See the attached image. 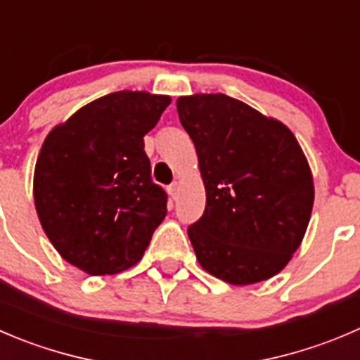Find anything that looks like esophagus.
<instances>
[{"label":"esophagus","instance_id":"34e87169","mask_svg":"<svg viewBox=\"0 0 360 360\" xmlns=\"http://www.w3.org/2000/svg\"><path fill=\"white\" fill-rule=\"evenodd\" d=\"M169 193H170V197L176 198L177 193H179V183H172V184H170V186H169Z\"/></svg>","mask_w":360,"mask_h":360}]
</instances>
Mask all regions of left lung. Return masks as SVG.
<instances>
[{"label": "left lung", "instance_id": "1", "mask_svg": "<svg viewBox=\"0 0 360 360\" xmlns=\"http://www.w3.org/2000/svg\"><path fill=\"white\" fill-rule=\"evenodd\" d=\"M176 105L205 186L204 214L188 229L198 264L230 285L273 278L301 246L315 200L297 139L223 93L179 96Z\"/></svg>", "mask_w": 360, "mask_h": 360}]
</instances>
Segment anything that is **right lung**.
Here are the masks:
<instances>
[{"label": "right lung", "instance_id": "obj_1", "mask_svg": "<svg viewBox=\"0 0 360 360\" xmlns=\"http://www.w3.org/2000/svg\"><path fill=\"white\" fill-rule=\"evenodd\" d=\"M170 96L117 91L87 103L49 131L37 158L33 197L58 253L91 276L127 271L167 214L153 183L144 135Z\"/></svg>", "mask_w": 360, "mask_h": 360}]
</instances>
